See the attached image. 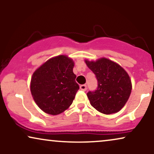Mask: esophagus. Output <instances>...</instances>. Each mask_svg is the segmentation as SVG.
Segmentation results:
<instances>
[{"label":"esophagus","mask_w":154,"mask_h":154,"mask_svg":"<svg viewBox=\"0 0 154 154\" xmlns=\"http://www.w3.org/2000/svg\"><path fill=\"white\" fill-rule=\"evenodd\" d=\"M80 88H81V90H83V91H85L87 90V85H81L80 86Z\"/></svg>","instance_id":"1"}]
</instances>
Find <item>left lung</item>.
<instances>
[{
    "mask_svg": "<svg viewBox=\"0 0 154 154\" xmlns=\"http://www.w3.org/2000/svg\"><path fill=\"white\" fill-rule=\"evenodd\" d=\"M85 62L98 83L96 90L87 93L90 104L104 114L117 113L125 106L131 93L129 75L119 64L109 59Z\"/></svg>",
    "mask_w": 154,
    "mask_h": 154,
    "instance_id": "obj_1",
    "label": "left lung"
}]
</instances>
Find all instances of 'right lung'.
Segmentation results:
<instances>
[{
	"label": "right lung",
	"instance_id": "1",
	"mask_svg": "<svg viewBox=\"0 0 154 154\" xmlns=\"http://www.w3.org/2000/svg\"><path fill=\"white\" fill-rule=\"evenodd\" d=\"M74 62L66 55L52 57L33 73L31 92L44 112L57 115L66 110L74 100L79 85L73 72Z\"/></svg>",
	"mask_w": 154,
	"mask_h": 154
}]
</instances>
